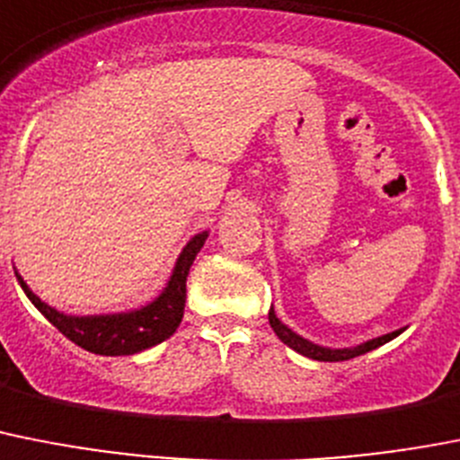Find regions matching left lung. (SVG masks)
Returning a JSON list of instances; mask_svg holds the SVG:
<instances>
[{
	"instance_id": "1",
	"label": "left lung",
	"mask_w": 460,
	"mask_h": 460,
	"mask_svg": "<svg viewBox=\"0 0 460 460\" xmlns=\"http://www.w3.org/2000/svg\"><path fill=\"white\" fill-rule=\"evenodd\" d=\"M270 325H272V331L277 332V337L281 340L284 344H288L293 351L302 353V356H307V358L312 360H323V363H337V360H349V358H356V356H363V353L372 351V349L382 347V344L391 342V340H395V337L400 335V332L405 331V328H400V331H394L388 332V335H382V337H375V340H367V342L363 344H356V347H347V349H331V347H321V344H314L309 342V340H305L302 335H297V332H293L286 323H281V321L277 319V314H274V309H270Z\"/></svg>"
}]
</instances>
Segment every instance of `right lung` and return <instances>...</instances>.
<instances>
[{
	"label": "right lung",
	"mask_w": 460,
	"mask_h": 460,
	"mask_svg": "<svg viewBox=\"0 0 460 460\" xmlns=\"http://www.w3.org/2000/svg\"><path fill=\"white\" fill-rule=\"evenodd\" d=\"M209 233H198L190 237L183 251L176 258L172 277L155 300L132 312L118 314H90V316H74V314L58 312L55 307L46 305L39 296H34L22 277L15 272L18 284L25 290L34 307L50 321L65 337L78 344L85 351L100 353V356H132L144 349L164 342L167 337L174 335L183 319L186 307V279L190 265L199 249L204 246Z\"/></svg>",
	"instance_id": "1"
}]
</instances>
